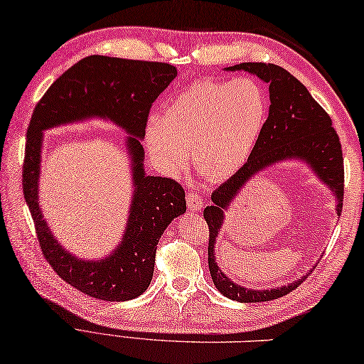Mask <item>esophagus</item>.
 Wrapping results in <instances>:
<instances>
[{
    "label": "esophagus",
    "instance_id": "esophagus-1",
    "mask_svg": "<svg viewBox=\"0 0 364 364\" xmlns=\"http://www.w3.org/2000/svg\"><path fill=\"white\" fill-rule=\"evenodd\" d=\"M187 205L191 212H200L203 209V198L200 193L190 191L187 195Z\"/></svg>",
    "mask_w": 364,
    "mask_h": 364
}]
</instances>
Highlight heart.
<instances>
[{"mask_svg":"<svg viewBox=\"0 0 364 364\" xmlns=\"http://www.w3.org/2000/svg\"><path fill=\"white\" fill-rule=\"evenodd\" d=\"M267 114L269 101L257 80H200L169 101L159 120L147 123L146 146L163 173L187 168L191 150L198 173L222 181L250 159Z\"/></svg>","mask_w":364,"mask_h":364,"instance_id":"b5f03b06","label":"heart"}]
</instances>
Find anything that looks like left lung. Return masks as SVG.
<instances>
[{"label":"left lung","instance_id":"left-lung-1","mask_svg":"<svg viewBox=\"0 0 364 364\" xmlns=\"http://www.w3.org/2000/svg\"><path fill=\"white\" fill-rule=\"evenodd\" d=\"M225 70L245 71L269 85L271 106L264 129L250 159L212 193V205L204 209V218L209 225V271L215 289L223 296L239 303H263L285 296L303 282L307 274L291 284L269 290H253L232 282L215 259V241L225 222V212L247 182L258 173L282 161L299 160L333 191L336 212L341 215L344 200V159L330 115L289 71L272 63H241Z\"/></svg>","mask_w":364,"mask_h":364}]
</instances>
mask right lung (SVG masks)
<instances>
[{
  "instance_id": "right-lung-1",
  "label": "right lung",
  "mask_w": 364,
  "mask_h": 364,
  "mask_svg": "<svg viewBox=\"0 0 364 364\" xmlns=\"http://www.w3.org/2000/svg\"><path fill=\"white\" fill-rule=\"evenodd\" d=\"M176 75V66L168 63L90 55L61 74L33 111L25 146V201L52 269L92 298L112 303L134 299L146 291L154 276L160 237L187 210L179 183L146 174L141 146L150 106ZM92 118L112 121L129 134L126 146L134 195L121 242L109 256L85 260L65 250L53 236L38 204V177L43 132Z\"/></svg>"
}]
</instances>
